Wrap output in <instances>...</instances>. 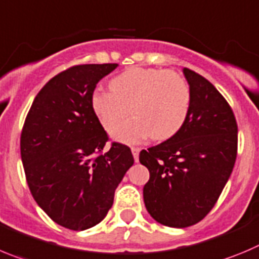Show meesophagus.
<instances>
[{
    "mask_svg": "<svg viewBox=\"0 0 259 259\" xmlns=\"http://www.w3.org/2000/svg\"><path fill=\"white\" fill-rule=\"evenodd\" d=\"M131 151H132V154H134L135 162H139V154H140V151H141V149H140V148H132Z\"/></svg>",
    "mask_w": 259,
    "mask_h": 259,
    "instance_id": "obj_1",
    "label": "esophagus"
}]
</instances>
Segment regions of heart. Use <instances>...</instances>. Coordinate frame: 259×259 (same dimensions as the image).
<instances>
[{"instance_id":"1","label":"heart","mask_w":259,"mask_h":259,"mask_svg":"<svg viewBox=\"0 0 259 259\" xmlns=\"http://www.w3.org/2000/svg\"><path fill=\"white\" fill-rule=\"evenodd\" d=\"M109 89L91 95V108L103 127L111 131L130 110L135 115L111 132L118 141L135 144L148 137L164 141L181 130L189 115L190 86L175 72L132 66L111 78Z\"/></svg>"}]
</instances>
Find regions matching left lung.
Here are the masks:
<instances>
[{
  "label": "left lung",
  "instance_id": "obj_1",
  "mask_svg": "<svg viewBox=\"0 0 259 259\" xmlns=\"http://www.w3.org/2000/svg\"><path fill=\"white\" fill-rule=\"evenodd\" d=\"M191 91L189 115L176 135L142 150L140 163L150 172L144 186L148 212L169 227L193 226L214 207L234 168L238 124L208 79L184 68Z\"/></svg>",
  "mask_w": 259,
  "mask_h": 259
}]
</instances>
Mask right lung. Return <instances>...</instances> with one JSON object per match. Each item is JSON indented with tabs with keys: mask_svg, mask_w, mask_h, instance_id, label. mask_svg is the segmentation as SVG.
<instances>
[{
	"mask_svg": "<svg viewBox=\"0 0 259 259\" xmlns=\"http://www.w3.org/2000/svg\"><path fill=\"white\" fill-rule=\"evenodd\" d=\"M118 64H84L59 73L37 94L20 137L21 162L37 204L60 226L82 231L101 222L131 165L128 146L109 140L91 108L99 80Z\"/></svg>",
	"mask_w": 259,
	"mask_h": 259,
	"instance_id": "add662e5",
	"label": "right lung"
}]
</instances>
